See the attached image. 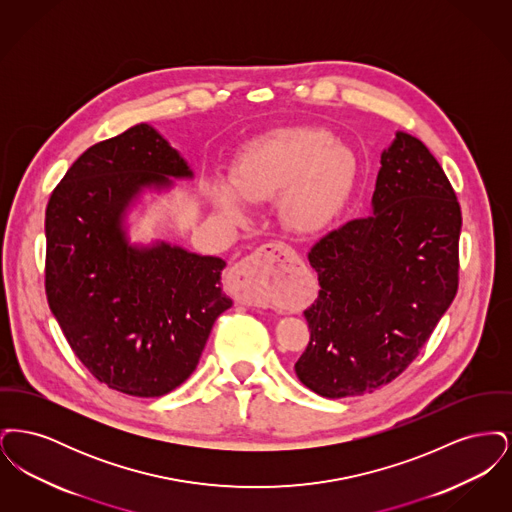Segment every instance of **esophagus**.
<instances>
[{"instance_id": "esophagus-1", "label": "esophagus", "mask_w": 512, "mask_h": 512, "mask_svg": "<svg viewBox=\"0 0 512 512\" xmlns=\"http://www.w3.org/2000/svg\"><path fill=\"white\" fill-rule=\"evenodd\" d=\"M301 263L288 245H261L228 272V288L244 305H268V284Z\"/></svg>"}]
</instances>
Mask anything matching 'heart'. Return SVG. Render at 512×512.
I'll use <instances>...</instances> for the list:
<instances>
[{
    "instance_id": "obj_1",
    "label": "heart",
    "mask_w": 512,
    "mask_h": 512,
    "mask_svg": "<svg viewBox=\"0 0 512 512\" xmlns=\"http://www.w3.org/2000/svg\"><path fill=\"white\" fill-rule=\"evenodd\" d=\"M355 157L336 136L317 126L272 132L249 144L230 171V184L244 201L259 203L280 195L282 224L311 234L340 211L355 182ZM211 201L224 217L244 219V207L224 184H213Z\"/></svg>"
}]
</instances>
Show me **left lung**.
Masks as SVG:
<instances>
[{
  "label": "left lung",
  "mask_w": 512,
  "mask_h": 512,
  "mask_svg": "<svg viewBox=\"0 0 512 512\" xmlns=\"http://www.w3.org/2000/svg\"><path fill=\"white\" fill-rule=\"evenodd\" d=\"M372 215L349 220L307 259L318 297L297 378L322 397L363 395L413 363L459 288L457 194L438 159L397 132L382 153Z\"/></svg>",
  "instance_id": "8db88e82"
}]
</instances>
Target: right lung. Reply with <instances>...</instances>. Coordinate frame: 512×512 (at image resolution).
Wrapping results in <instances>:
<instances>
[{"label": "right lung", "instance_id": "1", "mask_svg": "<svg viewBox=\"0 0 512 512\" xmlns=\"http://www.w3.org/2000/svg\"><path fill=\"white\" fill-rule=\"evenodd\" d=\"M190 178L186 161L149 124L88 147L46 209V295L74 355L111 390L161 397L197 366L220 313L226 263L182 247H134L128 201L146 186Z\"/></svg>", "mask_w": 512, "mask_h": 512}]
</instances>
